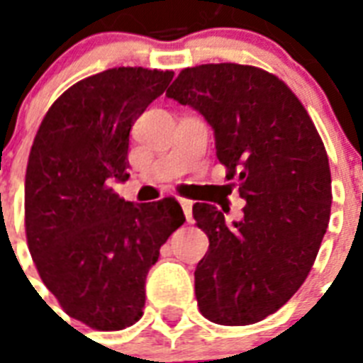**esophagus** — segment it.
I'll list each match as a JSON object with an SVG mask.
<instances>
[{"label": "esophagus", "instance_id": "34e87169", "mask_svg": "<svg viewBox=\"0 0 363 363\" xmlns=\"http://www.w3.org/2000/svg\"><path fill=\"white\" fill-rule=\"evenodd\" d=\"M179 203H181V207H182V211H184V216H186V220L190 222L192 220V201H190V199H179Z\"/></svg>", "mask_w": 363, "mask_h": 363}]
</instances>
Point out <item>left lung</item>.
Returning a JSON list of instances; mask_svg holds the SVG:
<instances>
[{"label":"left lung","instance_id":"left-lung-1","mask_svg":"<svg viewBox=\"0 0 363 363\" xmlns=\"http://www.w3.org/2000/svg\"><path fill=\"white\" fill-rule=\"evenodd\" d=\"M203 116L216 158L238 177L247 205L226 224L224 207L196 203L209 238L196 267L205 318L247 326L279 311L309 275L332 209L330 164L315 124L292 90L267 71L239 64L182 69L165 92Z\"/></svg>","mask_w":363,"mask_h":363}]
</instances>
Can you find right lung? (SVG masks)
I'll use <instances>...</instances> for the list:
<instances>
[{
	"mask_svg": "<svg viewBox=\"0 0 363 363\" xmlns=\"http://www.w3.org/2000/svg\"><path fill=\"white\" fill-rule=\"evenodd\" d=\"M173 71L118 67L65 90L43 118L26 169V238L45 286L71 318L113 332L139 320L145 281L184 213L135 205L125 182L130 130Z\"/></svg>",
	"mask_w": 363,
	"mask_h": 363,
	"instance_id": "obj_1",
	"label": "right lung"
}]
</instances>
